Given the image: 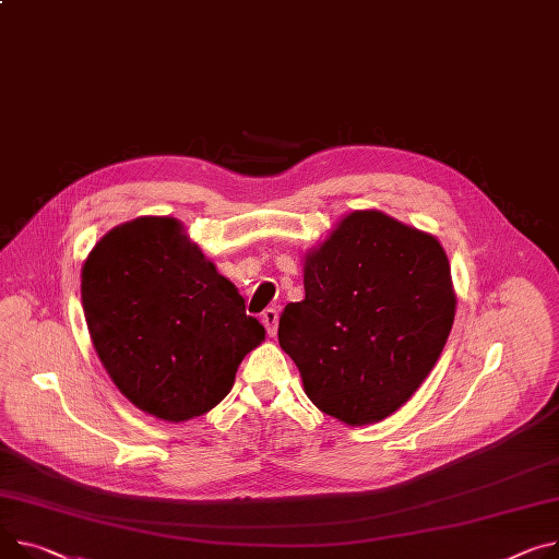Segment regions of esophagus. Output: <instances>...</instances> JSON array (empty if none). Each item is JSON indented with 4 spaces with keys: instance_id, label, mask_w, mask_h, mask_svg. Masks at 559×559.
Masks as SVG:
<instances>
[{
    "instance_id": "esophagus-1",
    "label": "esophagus",
    "mask_w": 559,
    "mask_h": 559,
    "mask_svg": "<svg viewBox=\"0 0 559 559\" xmlns=\"http://www.w3.org/2000/svg\"><path fill=\"white\" fill-rule=\"evenodd\" d=\"M263 323H265V328H267L270 337H274V334L278 332V310H276V308H267V310L263 312Z\"/></svg>"
}]
</instances>
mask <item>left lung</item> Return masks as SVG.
I'll return each mask as SVG.
<instances>
[{
    "label": "left lung",
    "instance_id": "8db88e82",
    "mask_svg": "<svg viewBox=\"0 0 559 559\" xmlns=\"http://www.w3.org/2000/svg\"><path fill=\"white\" fill-rule=\"evenodd\" d=\"M306 299L287 304L278 344L308 397L346 425L391 416L416 393L456 312L440 242L380 211H355L306 255Z\"/></svg>",
    "mask_w": 559,
    "mask_h": 559
}]
</instances>
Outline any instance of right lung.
Listing matches in <instances>:
<instances>
[{"label":"right lung","instance_id":"1","mask_svg":"<svg viewBox=\"0 0 559 559\" xmlns=\"http://www.w3.org/2000/svg\"><path fill=\"white\" fill-rule=\"evenodd\" d=\"M81 292L109 378L141 412L168 423L213 408L242 357L265 340L236 285L173 217H136L103 236Z\"/></svg>","mask_w":559,"mask_h":559}]
</instances>
